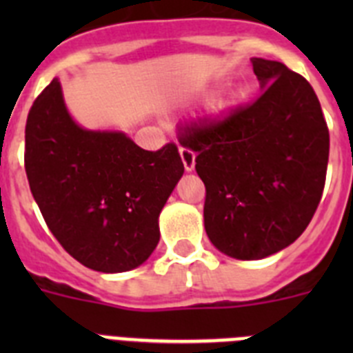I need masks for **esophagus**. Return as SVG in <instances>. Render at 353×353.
<instances>
[{
	"label": "esophagus",
	"mask_w": 353,
	"mask_h": 353,
	"mask_svg": "<svg viewBox=\"0 0 353 353\" xmlns=\"http://www.w3.org/2000/svg\"><path fill=\"white\" fill-rule=\"evenodd\" d=\"M180 157H182V162H183V168H185V171H192L194 170V152H192L191 148H185V146H182L180 148Z\"/></svg>",
	"instance_id": "obj_1"
}]
</instances>
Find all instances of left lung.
Returning <instances> with one entry per match:
<instances>
[{
  "label": "left lung",
  "mask_w": 353,
  "mask_h": 353,
  "mask_svg": "<svg viewBox=\"0 0 353 353\" xmlns=\"http://www.w3.org/2000/svg\"><path fill=\"white\" fill-rule=\"evenodd\" d=\"M252 70L258 99L180 123L176 134L196 152L208 239L236 260L270 256L302 235L329 162V129L313 86L281 61L254 58Z\"/></svg>",
  "instance_id": "obj_1"
}]
</instances>
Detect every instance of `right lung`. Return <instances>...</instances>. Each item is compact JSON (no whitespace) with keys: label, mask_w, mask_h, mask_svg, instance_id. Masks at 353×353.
Instances as JSON below:
<instances>
[{"label":"right lung","mask_w":353,"mask_h":353,"mask_svg":"<svg viewBox=\"0 0 353 353\" xmlns=\"http://www.w3.org/2000/svg\"><path fill=\"white\" fill-rule=\"evenodd\" d=\"M31 194L61 248L97 272H127L159 244V214L183 174L174 143L139 148L121 132L74 123L51 81L26 120Z\"/></svg>","instance_id":"1"}]
</instances>
